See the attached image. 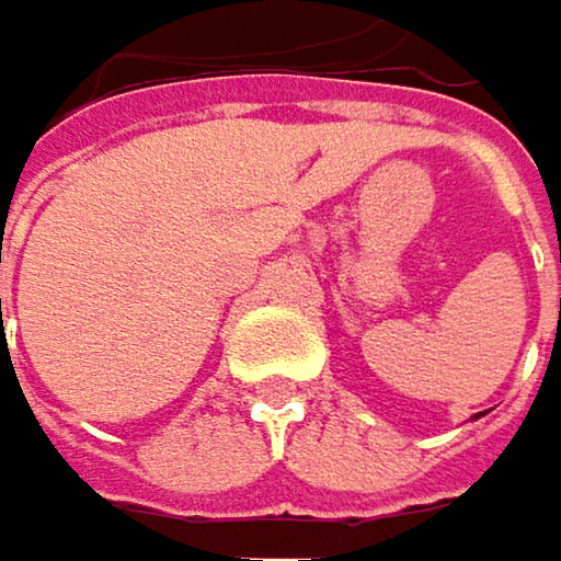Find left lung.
Returning <instances> with one entry per match:
<instances>
[{"label":"left lung","mask_w":561,"mask_h":561,"mask_svg":"<svg viewBox=\"0 0 561 561\" xmlns=\"http://www.w3.org/2000/svg\"><path fill=\"white\" fill-rule=\"evenodd\" d=\"M481 415H484V412H478V415H474V419H481Z\"/></svg>","instance_id":"8db88e82"}]
</instances>
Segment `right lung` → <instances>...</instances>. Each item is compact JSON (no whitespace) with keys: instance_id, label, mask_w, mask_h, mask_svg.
<instances>
[{"instance_id":"1","label":"right lung","mask_w":561,"mask_h":561,"mask_svg":"<svg viewBox=\"0 0 561 561\" xmlns=\"http://www.w3.org/2000/svg\"><path fill=\"white\" fill-rule=\"evenodd\" d=\"M0 305H2V301H0Z\"/></svg>"}]
</instances>
